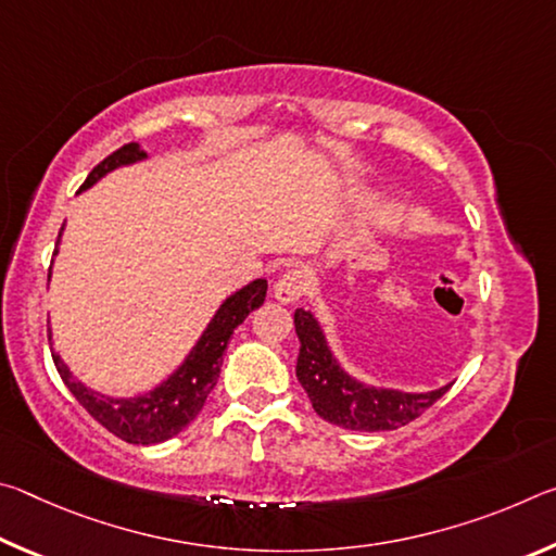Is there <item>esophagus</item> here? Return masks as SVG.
I'll use <instances>...</instances> for the list:
<instances>
[{
  "mask_svg": "<svg viewBox=\"0 0 556 556\" xmlns=\"http://www.w3.org/2000/svg\"><path fill=\"white\" fill-rule=\"evenodd\" d=\"M304 291H306V275L301 269H289L287 275H281L275 281V287H271V294H275V299L281 301V304H294Z\"/></svg>",
  "mask_w": 556,
  "mask_h": 556,
  "instance_id": "esophagus-1",
  "label": "esophagus"
}]
</instances>
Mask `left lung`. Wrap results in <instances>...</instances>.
Returning a JSON list of instances; mask_svg holds the SVG:
<instances>
[{"instance_id": "left-lung-1", "label": "left lung", "mask_w": 556, "mask_h": 556, "mask_svg": "<svg viewBox=\"0 0 556 556\" xmlns=\"http://www.w3.org/2000/svg\"><path fill=\"white\" fill-rule=\"evenodd\" d=\"M299 336L296 378L306 390L318 417L351 431H390L409 425L421 412L444 397L451 384L431 392H402L372 388L343 370L312 312L296 308Z\"/></svg>"}]
</instances>
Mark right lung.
I'll return each instance as SVG.
<instances>
[{
    "mask_svg": "<svg viewBox=\"0 0 556 556\" xmlns=\"http://www.w3.org/2000/svg\"><path fill=\"white\" fill-rule=\"evenodd\" d=\"M144 159L147 152L137 142L125 144L117 149L115 154H110L105 162H100L92 168L86 184L80 186V191H86L92 184H98L102 176L115 172V168L144 162ZM59 242H55L53 255H59ZM265 296L267 279H255L250 281L248 287L238 289L235 294L225 299L218 312L211 318V324L205 326L199 343H195L191 348V353L186 355V361L178 365L162 384H156L154 390H149L144 394H135V397H108V394L92 392L75 378L68 365L63 363V357L51 348L55 370H59L65 388L73 392V397L78 400L83 407L88 409L90 417L100 421L110 434L119 437L122 441H127V444H162V441L176 437L178 431H184L195 417H199V412L203 409L205 400H208L211 390L215 388V382H218L223 355L228 351L232 331L255 312V308L265 304Z\"/></svg>",
    "mask_w": 556,
    "mask_h": 556,
    "instance_id": "right-lung-1",
    "label": "right lung"
}]
</instances>
